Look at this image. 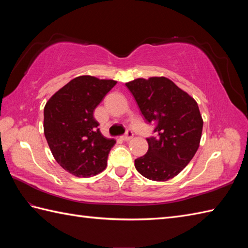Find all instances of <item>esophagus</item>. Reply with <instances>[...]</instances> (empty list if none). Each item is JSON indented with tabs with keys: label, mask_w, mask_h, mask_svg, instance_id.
<instances>
[{
	"label": "esophagus",
	"mask_w": 248,
	"mask_h": 248,
	"mask_svg": "<svg viewBox=\"0 0 248 248\" xmlns=\"http://www.w3.org/2000/svg\"><path fill=\"white\" fill-rule=\"evenodd\" d=\"M132 138H133V132H132V131L129 130V131H127V133L121 136V140L127 141V140H130Z\"/></svg>",
	"instance_id": "esophagus-1"
}]
</instances>
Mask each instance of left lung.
<instances>
[{"label": "left lung", "instance_id": "1", "mask_svg": "<svg viewBox=\"0 0 248 248\" xmlns=\"http://www.w3.org/2000/svg\"><path fill=\"white\" fill-rule=\"evenodd\" d=\"M155 136L147 139L148 151L134 161L141 176L167 181L183 170L196 154L203 120L197 102L165 77L135 78L125 83Z\"/></svg>", "mask_w": 248, "mask_h": 248}]
</instances>
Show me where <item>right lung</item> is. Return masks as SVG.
<instances>
[{"label":"right lung","mask_w":248,"mask_h":248,"mask_svg":"<svg viewBox=\"0 0 248 248\" xmlns=\"http://www.w3.org/2000/svg\"><path fill=\"white\" fill-rule=\"evenodd\" d=\"M116 83L92 76L77 77L45 105L46 140L56 162L73 176L88 178L107 168L116 140L100 132L93 110Z\"/></svg>","instance_id":"1"}]
</instances>
